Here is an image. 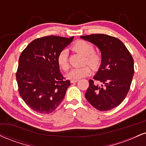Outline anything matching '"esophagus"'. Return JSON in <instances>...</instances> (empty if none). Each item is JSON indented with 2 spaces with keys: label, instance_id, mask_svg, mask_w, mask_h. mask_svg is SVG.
<instances>
[{
  "label": "esophagus",
  "instance_id": "34e87169",
  "mask_svg": "<svg viewBox=\"0 0 146 146\" xmlns=\"http://www.w3.org/2000/svg\"><path fill=\"white\" fill-rule=\"evenodd\" d=\"M78 82V80H71V83L73 84V83H76V82Z\"/></svg>",
  "mask_w": 146,
  "mask_h": 146
}]
</instances>
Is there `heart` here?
Returning <instances> with one entry per match:
<instances>
[{
    "label": "heart",
    "instance_id": "heart-1",
    "mask_svg": "<svg viewBox=\"0 0 146 146\" xmlns=\"http://www.w3.org/2000/svg\"><path fill=\"white\" fill-rule=\"evenodd\" d=\"M73 50L86 56L85 62L92 66L96 68L101 62V56L94 52V47L91 43L83 40H78L75 41L72 46ZM68 51L64 49L61 51L57 56V63L59 67L64 71H66L69 68L68 64ZM90 68L88 66H84L82 67L73 68L66 75L70 80H79L90 75Z\"/></svg>",
    "mask_w": 146,
    "mask_h": 146
}]
</instances>
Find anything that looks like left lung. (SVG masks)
Instances as JSON below:
<instances>
[{"label":"left lung","mask_w":146,"mask_h":146,"mask_svg":"<svg viewBox=\"0 0 146 146\" xmlns=\"http://www.w3.org/2000/svg\"><path fill=\"white\" fill-rule=\"evenodd\" d=\"M96 45L101 52V64L89 80L85 97L100 111L116 108L129 92L134 75V61L129 51L118 38L104 34L81 36Z\"/></svg>","instance_id":"1"}]
</instances>
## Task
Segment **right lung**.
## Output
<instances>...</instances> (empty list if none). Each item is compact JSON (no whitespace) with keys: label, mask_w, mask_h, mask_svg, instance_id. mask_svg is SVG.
Segmentation results:
<instances>
[{"label":"right lung","mask_w":146,"mask_h":146,"mask_svg":"<svg viewBox=\"0 0 146 146\" xmlns=\"http://www.w3.org/2000/svg\"><path fill=\"white\" fill-rule=\"evenodd\" d=\"M73 39L57 36L36 38L20 54L16 73L19 93L34 111L52 113L64 99L71 83L61 74L57 56Z\"/></svg>","instance_id":"obj_1"}]
</instances>
